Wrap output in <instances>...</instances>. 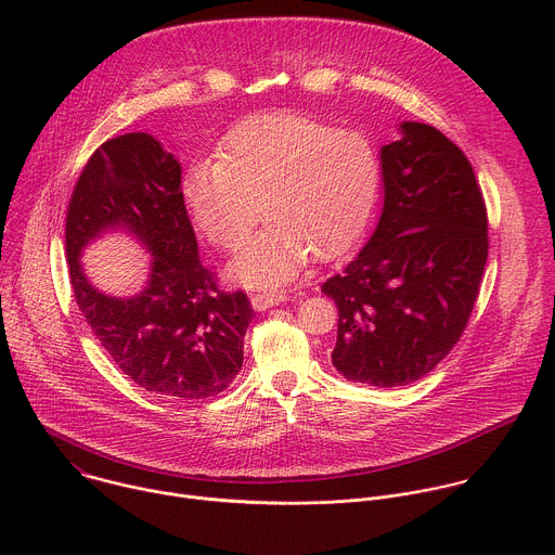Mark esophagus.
Instances as JSON below:
<instances>
[{"mask_svg":"<svg viewBox=\"0 0 555 555\" xmlns=\"http://www.w3.org/2000/svg\"><path fill=\"white\" fill-rule=\"evenodd\" d=\"M287 298H289L287 292H279V289L259 292V294L253 296V307H255L257 311H263V309H270V307L279 305V302H285Z\"/></svg>","mask_w":555,"mask_h":555,"instance_id":"obj_1","label":"esophagus"}]
</instances>
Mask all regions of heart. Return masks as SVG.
Here are the masks:
<instances>
[{
    "label": "heart",
    "instance_id": "1",
    "mask_svg": "<svg viewBox=\"0 0 555 555\" xmlns=\"http://www.w3.org/2000/svg\"><path fill=\"white\" fill-rule=\"evenodd\" d=\"M382 186V160L369 135L334 122L274 114L230 131L219 157L184 176L186 206L206 240L221 250L244 246L230 279L276 287L313 259H336L366 228Z\"/></svg>",
    "mask_w": 555,
    "mask_h": 555
}]
</instances>
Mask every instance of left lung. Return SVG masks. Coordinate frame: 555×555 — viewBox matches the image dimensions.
<instances>
[{
	"instance_id": "obj_1",
	"label": "left lung",
	"mask_w": 555,
	"mask_h": 555,
	"mask_svg": "<svg viewBox=\"0 0 555 555\" xmlns=\"http://www.w3.org/2000/svg\"><path fill=\"white\" fill-rule=\"evenodd\" d=\"M384 208L364 250L323 294L338 307L334 366L351 382L402 386L459 343L488 263V208L465 153L404 122L382 146Z\"/></svg>"
}]
</instances>
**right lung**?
<instances>
[{"label": "right lung", "mask_w": 555, "mask_h": 555, "mask_svg": "<svg viewBox=\"0 0 555 555\" xmlns=\"http://www.w3.org/2000/svg\"><path fill=\"white\" fill-rule=\"evenodd\" d=\"M180 182V163L149 133L103 142L74 184L65 255L76 305L118 369L157 398L206 400L240 373L255 311L246 292L219 289L202 266ZM114 224L154 255L150 285L133 299L101 295L77 263L85 244Z\"/></svg>", "instance_id": "obj_1"}]
</instances>
